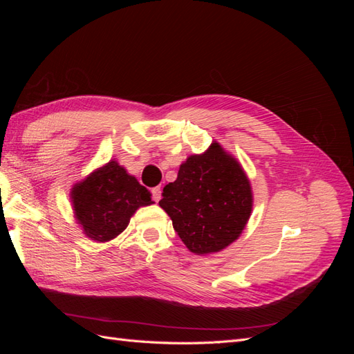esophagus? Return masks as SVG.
<instances>
[{
    "instance_id": "34e87169",
    "label": "esophagus",
    "mask_w": 354,
    "mask_h": 354,
    "mask_svg": "<svg viewBox=\"0 0 354 354\" xmlns=\"http://www.w3.org/2000/svg\"><path fill=\"white\" fill-rule=\"evenodd\" d=\"M152 198L155 202H159L160 198H162V190H160V187H153L152 189Z\"/></svg>"
}]
</instances>
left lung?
Wrapping results in <instances>:
<instances>
[{
	"label": "left lung",
	"mask_w": 354,
	"mask_h": 354,
	"mask_svg": "<svg viewBox=\"0 0 354 354\" xmlns=\"http://www.w3.org/2000/svg\"><path fill=\"white\" fill-rule=\"evenodd\" d=\"M159 207L187 250L220 252L236 241L252 212V187L239 160L212 142L203 153L180 165L177 180L164 187Z\"/></svg>",
	"instance_id": "obj_1"
}]
</instances>
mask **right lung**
I'll return each instance as SVG.
<instances>
[{
    "label": "right lung",
    "instance_id": "1",
    "mask_svg": "<svg viewBox=\"0 0 354 354\" xmlns=\"http://www.w3.org/2000/svg\"><path fill=\"white\" fill-rule=\"evenodd\" d=\"M151 192L111 159L71 189L73 216L84 234L109 242L121 234L140 207L152 205Z\"/></svg>",
    "mask_w": 354,
    "mask_h": 354
}]
</instances>
